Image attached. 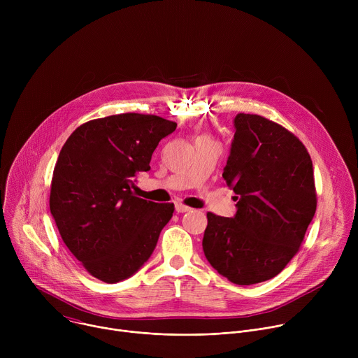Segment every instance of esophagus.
Listing matches in <instances>:
<instances>
[{"mask_svg":"<svg viewBox=\"0 0 358 358\" xmlns=\"http://www.w3.org/2000/svg\"><path fill=\"white\" fill-rule=\"evenodd\" d=\"M176 211L180 213V214H182V213L191 211V208L187 207V206H184V203H181V202H176Z\"/></svg>","mask_w":358,"mask_h":358,"instance_id":"esophagus-1","label":"esophagus"}]
</instances>
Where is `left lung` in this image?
<instances>
[{"instance_id":"left-lung-1","label":"left lung","mask_w":358,"mask_h":358,"mask_svg":"<svg viewBox=\"0 0 358 358\" xmlns=\"http://www.w3.org/2000/svg\"><path fill=\"white\" fill-rule=\"evenodd\" d=\"M224 180L236 194L234 218L207 214L202 249L211 266L236 285L279 275L299 252L317 195L304 144L283 126L239 113Z\"/></svg>"}]
</instances>
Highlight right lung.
<instances>
[{"instance_id":"obj_1","label":"right lung","mask_w":358,"mask_h":358,"mask_svg":"<svg viewBox=\"0 0 358 358\" xmlns=\"http://www.w3.org/2000/svg\"><path fill=\"white\" fill-rule=\"evenodd\" d=\"M177 123L123 113L79 126L64 144L50 182L49 208L62 241L96 279L134 275L155 250L174 203L134 195V177L150 170L160 140Z\"/></svg>"}]
</instances>
